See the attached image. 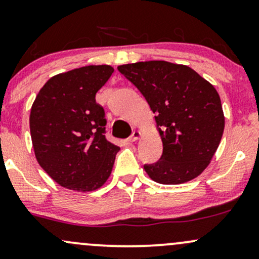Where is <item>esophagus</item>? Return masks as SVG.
<instances>
[{
  "label": "esophagus",
  "mask_w": 259,
  "mask_h": 259,
  "mask_svg": "<svg viewBox=\"0 0 259 259\" xmlns=\"http://www.w3.org/2000/svg\"><path fill=\"white\" fill-rule=\"evenodd\" d=\"M139 137H141V132H138V131H133L132 135L128 137V142H136L137 139H139Z\"/></svg>",
  "instance_id": "obj_1"
}]
</instances>
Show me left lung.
I'll use <instances>...</instances> for the list:
<instances>
[{
	"mask_svg": "<svg viewBox=\"0 0 259 259\" xmlns=\"http://www.w3.org/2000/svg\"><path fill=\"white\" fill-rule=\"evenodd\" d=\"M155 114L163 150L144 165L160 184H182L201 175L220 145L224 114L215 88L187 65L163 60L117 66Z\"/></svg>",
	"mask_w": 259,
	"mask_h": 259,
	"instance_id": "1",
	"label": "left lung"
}]
</instances>
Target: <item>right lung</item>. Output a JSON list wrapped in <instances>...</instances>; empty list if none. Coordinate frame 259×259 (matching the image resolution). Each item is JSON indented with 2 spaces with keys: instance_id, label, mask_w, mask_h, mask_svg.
I'll use <instances>...</instances> for the list:
<instances>
[{
  "instance_id": "right-lung-1",
  "label": "right lung",
  "mask_w": 259,
  "mask_h": 259,
  "mask_svg": "<svg viewBox=\"0 0 259 259\" xmlns=\"http://www.w3.org/2000/svg\"><path fill=\"white\" fill-rule=\"evenodd\" d=\"M110 65H88L51 77L30 112V133L39 166L64 188L92 191L105 183L120 148L105 137V112L96 94Z\"/></svg>"
}]
</instances>
